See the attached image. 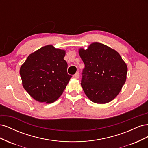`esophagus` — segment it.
I'll use <instances>...</instances> for the list:
<instances>
[{"label": "esophagus", "mask_w": 148, "mask_h": 148, "mask_svg": "<svg viewBox=\"0 0 148 148\" xmlns=\"http://www.w3.org/2000/svg\"><path fill=\"white\" fill-rule=\"evenodd\" d=\"M73 77H74L75 78H77V79L79 78V73L78 72H77V73H76L73 75Z\"/></svg>", "instance_id": "34e87169"}]
</instances>
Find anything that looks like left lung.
Here are the masks:
<instances>
[{
    "label": "left lung",
    "instance_id": "8db88e82",
    "mask_svg": "<svg viewBox=\"0 0 148 148\" xmlns=\"http://www.w3.org/2000/svg\"><path fill=\"white\" fill-rule=\"evenodd\" d=\"M79 54L84 64L82 86L87 97L106 104L117 96L127 79V66L119 53L104 44L94 42Z\"/></svg>",
    "mask_w": 148,
    "mask_h": 148
}]
</instances>
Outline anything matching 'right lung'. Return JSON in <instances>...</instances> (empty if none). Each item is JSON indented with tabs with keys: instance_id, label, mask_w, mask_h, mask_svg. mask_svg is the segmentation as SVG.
<instances>
[{
	"instance_id": "1",
	"label": "right lung",
	"mask_w": 148,
	"mask_h": 148,
	"mask_svg": "<svg viewBox=\"0 0 148 148\" xmlns=\"http://www.w3.org/2000/svg\"><path fill=\"white\" fill-rule=\"evenodd\" d=\"M65 55L64 50L47 45L31 53L21 66L23 86L33 99L50 104L63 93L71 77Z\"/></svg>"
}]
</instances>
